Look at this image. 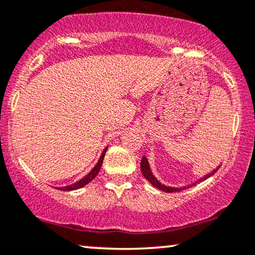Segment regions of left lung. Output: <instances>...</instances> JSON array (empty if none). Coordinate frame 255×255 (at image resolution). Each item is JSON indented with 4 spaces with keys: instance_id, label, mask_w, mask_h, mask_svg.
<instances>
[{
    "instance_id": "1",
    "label": "left lung",
    "mask_w": 255,
    "mask_h": 255,
    "mask_svg": "<svg viewBox=\"0 0 255 255\" xmlns=\"http://www.w3.org/2000/svg\"><path fill=\"white\" fill-rule=\"evenodd\" d=\"M217 170H218V168L215 169V170H213L212 172H210L209 175H206V176H204V177H202L198 182H202V181H204V179H206V178L211 177L212 175H215V172ZM141 171H142V174H143V176L145 177V179H148L149 183H151V184L154 185L155 188L162 190V191H164V192H177V191H182L183 189H186L185 186H184V188H171V186H167V185L162 184L161 182H158L157 178H156L155 176L151 174L150 167H149L148 159H147V157H145V156H143V157H142V159H141ZM196 183H195V184H196ZM195 184H193V185H195ZM188 188H189V186H188Z\"/></svg>"
}]
</instances>
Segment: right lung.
<instances>
[{
	"label": "right lung",
	"instance_id": "1",
	"mask_svg": "<svg viewBox=\"0 0 255 255\" xmlns=\"http://www.w3.org/2000/svg\"><path fill=\"white\" fill-rule=\"evenodd\" d=\"M106 150H107V148H105V150L103 151V154H101V156H100L99 161H98V163L96 164V167L92 169V171H91L90 174H87L84 178H81L80 181H78L77 183H74V184H71L69 186H64V188H58V189L59 190H63V191H72V190L80 189V188H83V186H85L86 184H88V183L92 181V179L98 175V172L100 171V168H101V165H103V161H104L105 154H106Z\"/></svg>",
	"mask_w": 255,
	"mask_h": 255
}]
</instances>
